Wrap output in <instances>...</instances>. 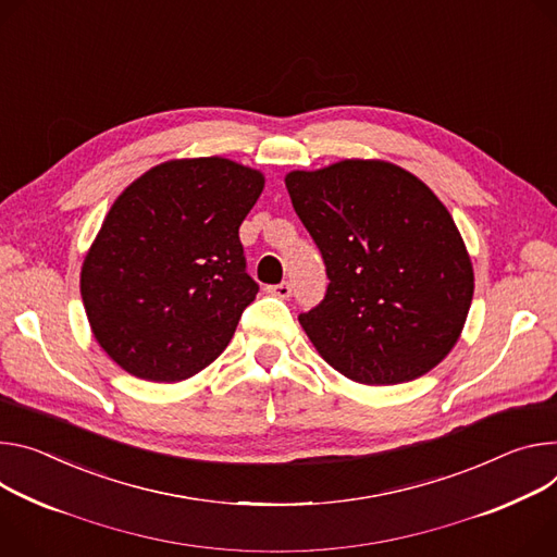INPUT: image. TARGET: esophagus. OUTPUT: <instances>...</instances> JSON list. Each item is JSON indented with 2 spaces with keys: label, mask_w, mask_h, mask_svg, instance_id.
Returning <instances> with one entry per match:
<instances>
[{
  "label": "esophagus",
  "mask_w": 557,
  "mask_h": 557,
  "mask_svg": "<svg viewBox=\"0 0 557 557\" xmlns=\"http://www.w3.org/2000/svg\"><path fill=\"white\" fill-rule=\"evenodd\" d=\"M267 293L280 297V299H286L293 295V286L288 282H282V284H273V286H267Z\"/></svg>",
  "instance_id": "34e87169"
}]
</instances>
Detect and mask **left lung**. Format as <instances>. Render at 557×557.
I'll use <instances>...</instances> for the list:
<instances>
[{
	"label": "left lung",
	"mask_w": 557,
	"mask_h": 557,
	"mask_svg": "<svg viewBox=\"0 0 557 557\" xmlns=\"http://www.w3.org/2000/svg\"><path fill=\"white\" fill-rule=\"evenodd\" d=\"M286 188L326 267L324 299L299 313L320 356L375 386L437 367L462 333L473 267L433 190L377 160L293 171Z\"/></svg>",
	"instance_id": "1"
}]
</instances>
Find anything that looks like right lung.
I'll return each instance as SVG.
<instances>
[{"instance_id": "right-lung-1", "label": "right lung", "mask_w": 557, "mask_h": 557, "mask_svg": "<svg viewBox=\"0 0 557 557\" xmlns=\"http://www.w3.org/2000/svg\"><path fill=\"white\" fill-rule=\"evenodd\" d=\"M264 188L224 158L173 160L111 207L82 267V299L111 360L148 382H180L228 346L260 284L239 226Z\"/></svg>"}]
</instances>
